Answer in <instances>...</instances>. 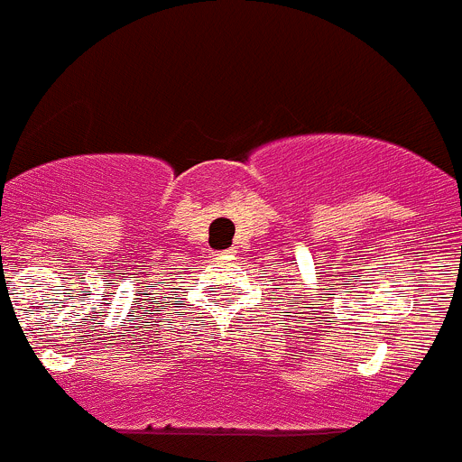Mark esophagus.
I'll return each instance as SVG.
<instances>
[{"instance_id": "esophagus-1", "label": "esophagus", "mask_w": 462, "mask_h": 462, "mask_svg": "<svg viewBox=\"0 0 462 462\" xmlns=\"http://www.w3.org/2000/svg\"><path fill=\"white\" fill-rule=\"evenodd\" d=\"M221 254H226V253H217V257H221Z\"/></svg>"}]
</instances>
